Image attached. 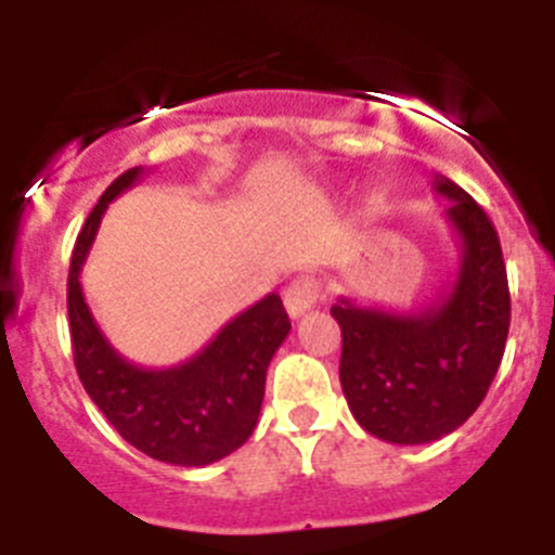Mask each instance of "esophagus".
<instances>
[{"label": "esophagus", "mask_w": 555, "mask_h": 555, "mask_svg": "<svg viewBox=\"0 0 555 555\" xmlns=\"http://www.w3.org/2000/svg\"><path fill=\"white\" fill-rule=\"evenodd\" d=\"M322 300V283L317 278H297L292 286L283 292V306H286L292 320H300L302 313L311 311Z\"/></svg>", "instance_id": "1"}]
</instances>
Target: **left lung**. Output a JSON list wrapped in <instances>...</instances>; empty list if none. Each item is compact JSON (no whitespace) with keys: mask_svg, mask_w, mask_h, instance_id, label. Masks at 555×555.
I'll list each match as a JSON object with an SVG mask.
<instances>
[{"mask_svg":"<svg viewBox=\"0 0 555 555\" xmlns=\"http://www.w3.org/2000/svg\"><path fill=\"white\" fill-rule=\"evenodd\" d=\"M434 191L461 242L448 292L420 311H384L338 297V380L366 434L428 444L464 425L487 397L506 350L512 300L498 230L467 191L436 175Z\"/></svg>","mask_w":555,"mask_h":555,"instance_id":"left-lung-1","label":"left lung"}]
</instances>
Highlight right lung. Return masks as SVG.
I'll return each mask as SVG.
<instances>
[{
  "label": "right lung",
  "instance_id": "add662e5",
  "mask_svg": "<svg viewBox=\"0 0 555 555\" xmlns=\"http://www.w3.org/2000/svg\"><path fill=\"white\" fill-rule=\"evenodd\" d=\"M144 169L113 180L77 235L68 269V327L75 366L88 397L125 442L150 459L205 467L242 448L258 425L267 370L292 322L281 294H267L194 358L169 370H144L113 350L80 286L86 255L113 199L139 183Z\"/></svg>",
  "mask_w": 555,
  "mask_h": 555
}]
</instances>
